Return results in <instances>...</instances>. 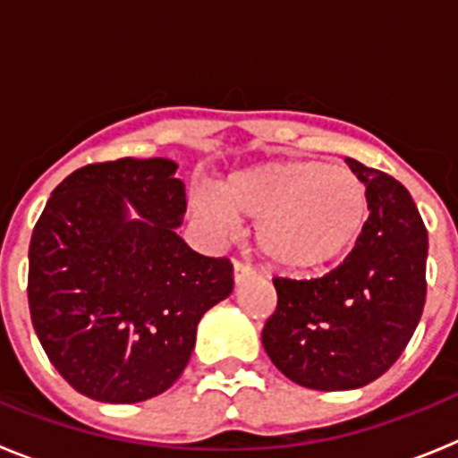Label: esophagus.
<instances>
[{
  "mask_svg": "<svg viewBox=\"0 0 458 458\" xmlns=\"http://www.w3.org/2000/svg\"><path fill=\"white\" fill-rule=\"evenodd\" d=\"M250 275H254V270L250 268V266L241 264V261H233V282H236V284H241L242 279L250 277Z\"/></svg>",
  "mask_w": 458,
  "mask_h": 458,
  "instance_id": "34e87169",
  "label": "esophagus"
}]
</instances>
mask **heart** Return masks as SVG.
<instances>
[{
	"mask_svg": "<svg viewBox=\"0 0 458 458\" xmlns=\"http://www.w3.org/2000/svg\"><path fill=\"white\" fill-rule=\"evenodd\" d=\"M190 210L222 229L226 217L250 220L259 252L284 270H314L337 261L360 238L369 194L351 169L317 160H273L238 169L217 183L216 201Z\"/></svg>",
	"mask_w": 458,
	"mask_h": 458,
	"instance_id": "b5f03b06",
	"label": "heart"
}]
</instances>
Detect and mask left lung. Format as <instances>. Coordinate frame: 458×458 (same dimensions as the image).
<instances>
[{
    "label": "left lung",
    "instance_id": "left-lung-1",
    "mask_svg": "<svg viewBox=\"0 0 458 458\" xmlns=\"http://www.w3.org/2000/svg\"><path fill=\"white\" fill-rule=\"evenodd\" d=\"M369 194V220L353 252L318 279H273L277 310L261 342L289 380L310 390L362 387L411 342L427 298L428 236L411 192L346 157Z\"/></svg>",
    "mask_w": 458,
    "mask_h": 458
}]
</instances>
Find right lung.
Segmentation results:
<instances>
[{
    "label": "right lung",
    "instance_id": "1",
    "mask_svg": "<svg viewBox=\"0 0 458 458\" xmlns=\"http://www.w3.org/2000/svg\"><path fill=\"white\" fill-rule=\"evenodd\" d=\"M167 157L87 165L56 185L30 242V311L80 394L137 403L179 380L197 326L229 298V259L176 233L185 185Z\"/></svg>",
    "mask_w": 458,
    "mask_h": 458
}]
</instances>
